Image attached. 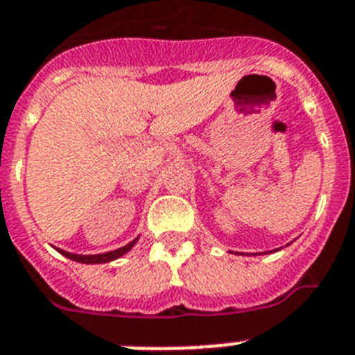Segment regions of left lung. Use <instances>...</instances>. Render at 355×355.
Masks as SVG:
<instances>
[{
  "instance_id": "8db88e82",
  "label": "left lung",
  "mask_w": 355,
  "mask_h": 355,
  "mask_svg": "<svg viewBox=\"0 0 355 355\" xmlns=\"http://www.w3.org/2000/svg\"><path fill=\"white\" fill-rule=\"evenodd\" d=\"M272 252H278V250H272Z\"/></svg>"
}]
</instances>
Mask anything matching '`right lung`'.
Masks as SVG:
<instances>
[{"instance_id": "1", "label": "right lung", "mask_w": 355, "mask_h": 355, "mask_svg": "<svg viewBox=\"0 0 355 355\" xmlns=\"http://www.w3.org/2000/svg\"><path fill=\"white\" fill-rule=\"evenodd\" d=\"M139 241V237H135L132 243L125 245L123 248L118 250H112V252H107V253H98V255H77V253H70V252H64V250L56 248L61 255H64L67 259L70 260H76V262H80V264H105V262H110V260H116L119 257H123L125 253H128L130 250L135 246V243Z\"/></svg>"}]
</instances>
